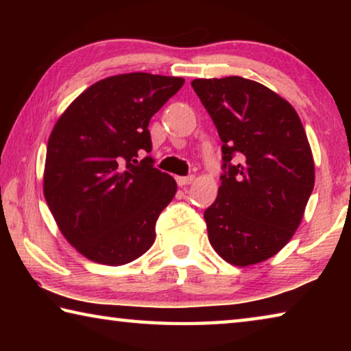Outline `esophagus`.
<instances>
[{
	"instance_id": "esophagus-1",
	"label": "esophagus",
	"mask_w": 351,
	"mask_h": 351,
	"mask_svg": "<svg viewBox=\"0 0 351 351\" xmlns=\"http://www.w3.org/2000/svg\"><path fill=\"white\" fill-rule=\"evenodd\" d=\"M195 181V176L193 175H189V176H180L176 178V182L178 186H189V184H192Z\"/></svg>"
}]
</instances>
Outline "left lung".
<instances>
[{
  "mask_svg": "<svg viewBox=\"0 0 351 351\" xmlns=\"http://www.w3.org/2000/svg\"><path fill=\"white\" fill-rule=\"evenodd\" d=\"M195 93L221 139V186L204 210L212 247L230 265L276 255L299 228L314 187V162L295 110L243 77L197 79Z\"/></svg>",
  "mask_w": 351,
  "mask_h": 351,
  "instance_id": "1",
  "label": "left lung"
}]
</instances>
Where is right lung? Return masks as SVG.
Returning <instances> with one entry per match:
<instances>
[{
	"mask_svg": "<svg viewBox=\"0 0 351 351\" xmlns=\"http://www.w3.org/2000/svg\"><path fill=\"white\" fill-rule=\"evenodd\" d=\"M184 85L181 77L112 75L83 91L49 136L45 198L71 245L96 263L141 257L176 182L154 167L148 123Z\"/></svg>",
	"mask_w": 351,
	"mask_h": 351,
	"instance_id": "1",
	"label": "right lung"
}]
</instances>
